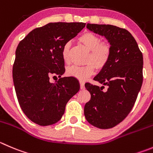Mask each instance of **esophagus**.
I'll use <instances>...</instances> for the list:
<instances>
[{
  "label": "esophagus",
  "mask_w": 153,
  "mask_h": 153,
  "mask_svg": "<svg viewBox=\"0 0 153 153\" xmlns=\"http://www.w3.org/2000/svg\"><path fill=\"white\" fill-rule=\"evenodd\" d=\"M80 86H81V90H84L85 87H84V81H80Z\"/></svg>",
  "instance_id": "1"
}]
</instances>
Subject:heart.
Returning a JSON list of instances; mask_svg holds the SVG:
<instances>
[{
	"label": "heart",
	"mask_w": 153,
	"mask_h": 153,
	"mask_svg": "<svg viewBox=\"0 0 153 153\" xmlns=\"http://www.w3.org/2000/svg\"><path fill=\"white\" fill-rule=\"evenodd\" d=\"M78 39L90 51L87 60V63L89 64L84 66L76 65L71 66L67 69L66 73L69 76L73 77L80 81H84L94 73L95 67L101 69L107 64L111 54V48L108 44L101 42L100 38L93 33H85ZM70 42H67L63 45L62 57L65 63H69L70 60Z\"/></svg>",
	"instance_id": "b5f03b06"
}]
</instances>
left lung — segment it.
<instances>
[{
	"instance_id": "1",
	"label": "left lung",
	"mask_w": 153,
	"mask_h": 153,
	"mask_svg": "<svg viewBox=\"0 0 153 153\" xmlns=\"http://www.w3.org/2000/svg\"><path fill=\"white\" fill-rule=\"evenodd\" d=\"M87 28L105 36L111 54L107 64L93 78L108 86L107 91H102L103 86L85 84L91 98L85 104L84 116L97 128H111L128 116L135 103L143 82V54L127 30L96 24H87Z\"/></svg>"
}]
</instances>
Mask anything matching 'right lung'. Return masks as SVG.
Wrapping results in <instances>:
<instances>
[{
    "label": "right lung",
    "instance_id": "obj_1",
    "mask_svg": "<svg viewBox=\"0 0 153 153\" xmlns=\"http://www.w3.org/2000/svg\"><path fill=\"white\" fill-rule=\"evenodd\" d=\"M82 22H53L29 33L18 45L13 68L16 96L22 111L39 126L53 125L61 119L66 105L80 89L74 78L63 77L65 43L85 27ZM61 78L54 83L50 77Z\"/></svg>",
    "mask_w": 153,
    "mask_h": 153
}]
</instances>
